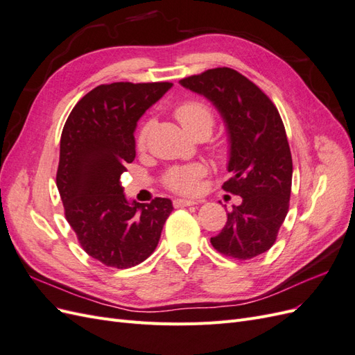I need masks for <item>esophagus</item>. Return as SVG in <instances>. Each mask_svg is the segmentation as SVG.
Masks as SVG:
<instances>
[{"label":"esophagus","mask_w":355,"mask_h":355,"mask_svg":"<svg viewBox=\"0 0 355 355\" xmlns=\"http://www.w3.org/2000/svg\"><path fill=\"white\" fill-rule=\"evenodd\" d=\"M201 202L200 200H187V198H179L175 200V207H188V206H196V204Z\"/></svg>","instance_id":"obj_1"}]
</instances>
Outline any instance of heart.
Returning a JSON list of instances; mask_svg holds the SVG:
<instances>
[{
  "mask_svg": "<svg viewBox=\"0 0 355 355\" xmlns=\"http://www.w3.org/2000/svg\"><path fill=\"white\" fill-rule=\"evenodd\" d=\"M175 116L189 136H196L200 133H206L209 136L214 123L211 110L206 103L198 101H188L180 103L175 110ZM149 128H151L149 123H145L141 127V130H139L136 136L137 148L145 146ZM218 153L225 155V153H227L225 151V145L218 146ZM204 175H206V168L201 164L173 167L166 175V185L170 189L180 192V194H194V192L198 191V180Z\"/></svg>",
  "mask_w": 355,
  "mask_h": 355,
  "instance_id": "heart-1",
  "label": "heart"
}]
</instances>
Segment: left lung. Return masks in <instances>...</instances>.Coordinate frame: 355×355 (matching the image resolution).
Masks as SVG:
<instances>
[{
    "label": "left lung",
    "mask_w": 355,
    "mask_h": 355,
    "mask_svg": "<svg viewBox=\"0 0 355 355\" xmlns=\"http://www.w3.org/2000/svg\"><path fill=\"white\" fill-rule=\"evenodd\" d=\"M179 83L220 114L231 173L223 189L243 198L210 243L235 259H252L271 249L288 211L293 164L282 116L256 84L231 68L209 69Z\"/></svg>",
    "instance_id": "obj_1"
}]
</instances>
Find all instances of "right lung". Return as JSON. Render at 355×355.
Instances as JSON below:
<instances>
[{
	"instance_id": "1",
	"label": "right lung",
	"mask_w": 355,
	"mask_h": 355,
	"mask_svg": "<svg viewBox=\"0 0 355 355\" xmlns=\"http://www.w3.org/2000/svg\"><path fill=\"white\" fill-rule=\"evenodd\" d=\"M171 83H112L73 106L60 137L56 185L65 216L85 253L118 270L153 254L173 204L128 201L120 176L136 157L139 118Z\"/></svg>"
}]
</instances>
